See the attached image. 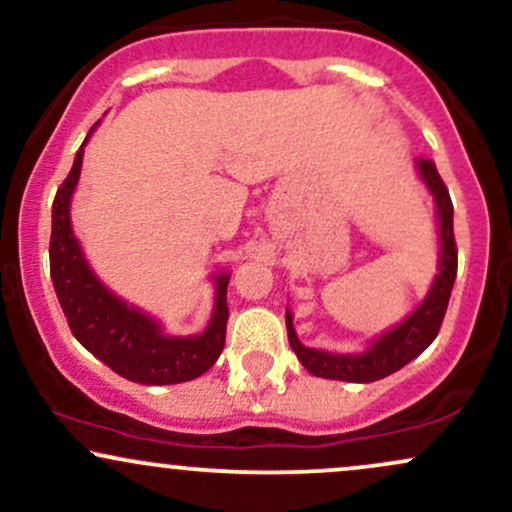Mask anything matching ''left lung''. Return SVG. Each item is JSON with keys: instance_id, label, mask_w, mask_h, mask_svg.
I'll list each match as a JSON object with an SVG mask.
<instances>
[{"instance_id": "1", "label": "left lung", "mask_w": 512, "mask_h": 512, "mask_svg": "<svg viewBox=\"0 0 512 512\" xmlns=\"http://www.w3.org/2000/svg\"><path fill=\"white\" fill-rule=\"evenodd\" d=\"M419 173L424 178L426 187L431 190L438 207L440 221V274L433 281L431 291L424 298V303L411 313L407 320L399 322L383 337L375 339L363 354H327V351L308 349L298 342L296 330H293V317L286 310V330H289V344L296 351L298 361L308 373L317 378L346 380V383H373V380L387 378L395 370L404 368L411 358H416L426 349L433 339L438 337L440 325H443L445 310L452 293V284L457 276V245L455 233H452V202L450 192L445 187L443 178L438 175V168L433 161L419 158Z\"/></svg>"}]
</instances>
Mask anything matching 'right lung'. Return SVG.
<instances>
[{
  "mask_svg": "<svg viewBox=\"0 0 512 512\" xmlns=\"http://www.w3.org/2000/svg\"><path fill=\"white\" fill-rule=\"evenodd\" d=\"M84 144L76 151L74 166L52 202L50 276L69 330L93 356L132 383L175 385L195 380L214 366L226 344V289L231 276L219 274L214 279V315L207 330L195 337H168L156 320L105 289L81 255L69 219V202L81 173Z\"/></svg>",
  "mask_w": 512,
  "mask_h": 512,
  "instance_id": "obj_1",
  "label": "right lung"
}]
</instances>
